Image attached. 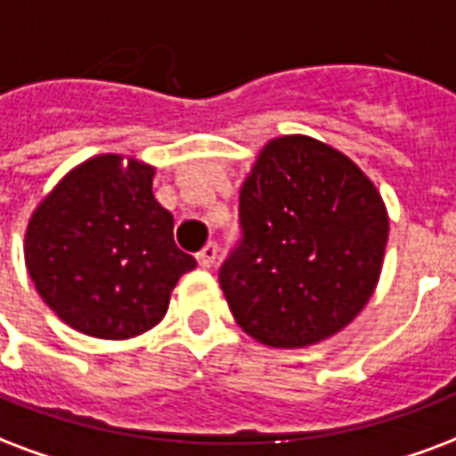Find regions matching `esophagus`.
Here are the masks:
<instances>
[{"label": "esophagus", "instance_id": "esophagus-1", "mask_svg": "<svg viewBox=\"0 0 456 456\" xmlns=\"http://www.w3.org/2000/svg\"><path fill=\"white\" fill-rule=\"evenodd\" d=\"M217 244L215 241H208V244L202 246L200 254H198V263H200V268H212L215 261H217Z\"/></svg>", "mask_w": 456, "mask_h": 456}]
</instances>
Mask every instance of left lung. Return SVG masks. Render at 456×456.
Here are the masks:
<instances>
[{"mask_svg": "<svg viewBox=\"0 0 456 456\" xmlns=\"http://www.w3.org/2000/svg\"><path fill=\"white\" fill-rule=\"evenodd\" d=\"M239 227L219 285L239 326L271 348L346 329L377 288L389 237L372 181L305 134L263 147L239 193Z\"/></svg>", "mask_w": 456, "mask_h": 456, "instance_id": "8db88e82", "label": "left lung"}]
</instances>
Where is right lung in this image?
<instances>
[{"label": "right lung", "instance_id": "right-lung-1", "mask_svg": "<svg viewBox=\"0 0 456 456\" xmlns=\"http://www.w3.org/2000/svg\"><path fill=\"white\" fill-rule=\"evenodd\" d=\"M154 168L101 154L72 168L26 229L38 295L77 331L123 340L164 319L195 258L174 241V217L151 193Z\"/></svg>", "mask_w": 456, "mask_h": 456}]
</instances>
